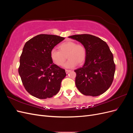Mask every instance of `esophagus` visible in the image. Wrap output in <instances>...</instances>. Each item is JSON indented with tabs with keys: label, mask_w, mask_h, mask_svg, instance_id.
<instances>
[{
	"label": "esophagus",
	"mask_w": 133,
	"mask_h": 133,
	"mask_svg": "<svg viewBox=\"0 0 133 133\" xmlns=\"http://www.w3.org/2000/svg\"><path fill=\"white\" fill-rule=\"evenodd\" d=\"M71 70H67V69H66L65 70V72H66V74H68V73H69V72H70Z\"/></svg>",
	"instance_id": "34e87169"
}]
</instances>
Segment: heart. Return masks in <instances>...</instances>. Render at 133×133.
<instances>
[{"instance_id":"heart-1","label":"heart","mask_w":133,"mask_h":133,"mask_svg":"<svg viewBox=\"0 0 133 133\" xmlns=\"http://www.w3.org/2000/svg\"><path fill=\"white\" fill-rule=\"evenodd\" d=\"M59 48V50L53 49L50 51L51 59L56 65L62 66L67 58L69 60L65 64L66 68H74L78 63L82 64L85 62L87 51L82 44L67 41L60 44Z\"/></svg>"}]
</instances>
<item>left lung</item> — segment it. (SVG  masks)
Returning <instances> with one entry per match:
<instances>
[{
    "label": "left lung",
    "instance_id": "left-lung-1",
    "mask_svg": "<svg viewBox=\"0 0 133 133\" xmlns=\"http://www.w3.org/2000/svg\"><path fill=\"white\" fill-rule=\"evenodd\" d=\"M69 38L81 43L87 51L83 66L74 70L76 87L85 95L103 94L111 86L115 70L113 55L108 44L90 34L74 35Z\"/></svg>",
    "mask_w": 133,
    "mask_h": 133
}]
</instances>
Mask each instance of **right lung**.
Masks as SVG:
<instances>
[{
  "mask_svg": "<svg viewBox=\"0 0 133 133\" xmlns=\"http://www.w3.org/2000/svg\"><path fill=\"white\" fill-rule=\"evenodd\" d=\"M65 39L50 34H39L25 44L18 72L25 90L34 97L46 99L59 92L65 69L53 63L50 51Z\"/></svg>",
  "mask_w": 133,
  "mask_h": 133,
  "instance_id": "right-lung-1",
  "label": "right lung"
}]
</instances>
